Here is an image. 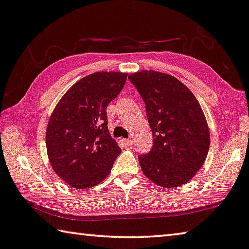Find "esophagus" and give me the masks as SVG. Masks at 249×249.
I'll use <instances>...</instances> for the list:
<instances>
[{
	"mask_svg": "<svg viewBox=\"0 0 249 249\" xmlns=\"http://www.w3.org/2000/svg\"><path fill=\"white\" fill-rule=\"evenodd\" d=\"M123 144H124L126 147H128V146H132V142L128 141V140H123Z\"/></svg>",
	"mask_w": 249,
	"mask_h": 249,
	"instance_id": "obj_1",
	"label": "esophagus"
}]
</instances>
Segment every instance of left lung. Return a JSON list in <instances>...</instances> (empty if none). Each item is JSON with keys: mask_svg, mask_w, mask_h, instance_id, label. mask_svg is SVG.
Segmentation results:
<instances>
[{"mask_svg": "<svg viewBox=\"0 0 249 249\" xmlns=\"http://www.w3.org/2000/svg\"><path fill=\"white\" fill-rule=\"evenodd\" d=\"M146 104L154 136L150 153L138 157L142 171L161 188L190 181L203 166L210 130L200 103L178 79L155 70L128 75Z\"/></svg>", "mask_w": 249, "mask_h": 249, "instance_id": "1", "label": "left lung"}]
</instances>
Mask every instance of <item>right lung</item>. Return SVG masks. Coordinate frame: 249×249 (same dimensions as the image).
I'll return each mask as SVG.
<instances>
[{"label": "right lung", "instance_id": "add662e5", "mask_svg": "<svg viewBox=\"0 0 249 249\" xmlns=\"http://www.w3.org/2000/svg\"><path fill=\"white\" fill-rule=\"evenodd\" d=\"M127 73L99 71L75 82L59 100L46 128L50 165L74 189L107 178L121 148L107 128V109L123 89Z\"/></svg>", "mask_w": 249, "mask_h": 249}]
</instances>
